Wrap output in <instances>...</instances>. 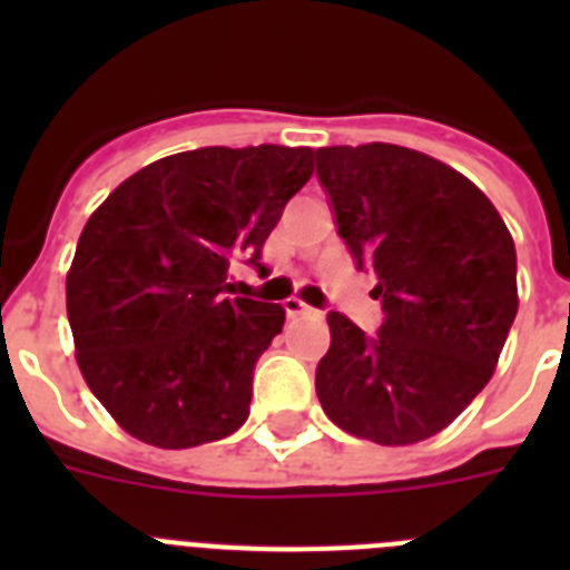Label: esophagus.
Wrapping results in <instances>:
<instances>
[{
  "label": "esophagus",
  "mask_w": 570,
  "mask_h": 570,
  "mask_svg": "<svg viewBox=\"0 0 570 570\" xmlns=\"http://www.w3.org/2000/svg\"><path fill=\"white\" fill-rule=\"evenodd\" d=\"M285 314L288 316H308V314H314V308H311V305H305V302L302 299H296V296H291V299H285Z\"/></svg>",
  "instance_id": "34e87169"
}]
</instances>
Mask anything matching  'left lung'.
Listing matches in <instances>:
<instances>
[{"mask_svg":"<svg viewBox=\"0 0 570 570\" xmlns=\"http://www.w3.org/2000/svg\"><path fill=\"white\" fill-rule=\"evenodd\" d=\"M316 176L356 271H374L382 325L331 311L316 396L331 422L380 445L451 425L491 380L517 316V250L471 179L387 142L316 150Z\"/></svg>","mask_w":570,"mask_h":570,"instance_id":"8db88e82","label":"left lung"}]
</instances>
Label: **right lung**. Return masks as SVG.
Here are the masks:
<instances>
[{
	"instance_id": "right-lung-1",
	"label": "right lung",
	"mask_w": 570,
	"mask_h": 570,
	"mask_svg": "<svg viewBox=\"0 0 570 570\" xmlns=\"http://www.w3.org/2000/svg\"><path fill=\"white\" fill-rule=\"evenodd\" d=\"M314 150L196 148L136 170L94 210L68 274L77 362L136 440L194 448L248 420L254 365L282 331L274 302L228 296V271H256Z\"/></svg>"
}]
</instances>
